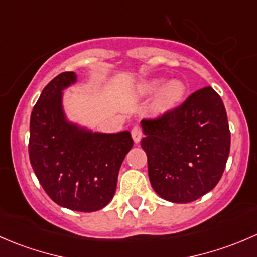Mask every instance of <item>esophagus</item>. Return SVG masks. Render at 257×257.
I'll use <instances>...</instances> for the list:
<instances>
[{"label":"esophagus","mask_w":257,"mask_h":257,"mask_svg":"<svg viewBox=\"0 0 257 257\" xmlns=\"http://www.w3.org/2000/svg\"><path fill=\"white\" fill-rule=\"evenodd\" d=\"M142 136H143V133H142L141 126L139 125L133 126V129H132V138H133V141L136 142V143H139L142 139Z\"/></svg>","instance_id":"1"}]
</instances>
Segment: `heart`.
<instances>
[{"instance_id": "obj_1", "label": "heart", "mask_w": 257, "mask_h": 257, "mask_svg": "<svg viewBox=\"0 0 257 257\" xmlns=\"http://www.w3.org/2000/svg\"><path fill=\"white\" fill-rule=\"evenodd\" d=\"M138 92L143 95L159 92L155 98L154 110L159 114H164L175 109L183 103L186 87L179 79L165 83L164 78H152L142 82L138 87Z\"/></svg>"}]
</instances>
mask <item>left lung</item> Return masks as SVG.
<instances>
[{
  "mask_svg": "<svg viewBox=\"0 0 257 257\" xmlns=\"http://www.w3.org/2000/svg\"><path fill=\"white\" fill-rule=\"evenodd\" d=\"M141 124L148 174L158 195L186 204L216 186L230 153V131L224 103L211 87L196 90L178 108Z\"/></svg>",
  "mask_w": 257,
  "mask_h": 257,
  "instance_id": "1",
  "label": "left lung"
}]
</instances>
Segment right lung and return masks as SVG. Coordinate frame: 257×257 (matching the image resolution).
Here are the masks:
<instances>
[{
  "label": "right lung",
  "mask_w": 257,
  "mask_h": 257,
  "mask_svg": "<svg viewBox=\"0 0 257 257\" xmlns=\"http://www.w3.org/2000/svg\"><path fill=\"white\" fill-rule=\"evenodd\" d=\"M76 82L74 72H63L42 90L31 114L28 153L36 177L54 203L92 212L113 199L133 139L128 131L99 133L69 121L63 90Z\"/></svg>",
  "instance_id": "obj_1"
}]
</instances>
